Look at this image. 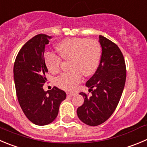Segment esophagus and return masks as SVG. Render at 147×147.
Here are the masks:
<instances>
[{"label": "esophagus", "mask_w": 147, "mask_h": 147, "mask_svg": "<svg viewBox=\"0 0 147 147\" xmlns=\"http://www.w3.org/2000/svg\"><path fill=\"white\" fill-rule=\"evenodd\" d=\"M66 94H67V97H73V96H74V95H75L74 92H68Z\"/></svg>", "instance_id": "34e87169"}]
</instances>
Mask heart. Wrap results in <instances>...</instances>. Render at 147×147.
<instances>
[{
    "label": "heart",
    "mask_w": 147,
    "mask_h": 147,
    "mask_svg": "<svg viewBox=\"0 0 147 147\" xmlns=\"http://www.w3.org/2000/svg\"><path fill=\"white\" fill-rule=\"evenodd\" d=\"M61 58L69 60V71L58 76L55 84L65 90H73L82 82L83 74L89 76L95 72L100 63L101 48L97 41L84 38H68L60 42L56 47ZM56 54L47 52L45 63L53 74L61 68L62 59Z\"/></svg>",
    "instance_id": "obj_1"
}]
</instances>
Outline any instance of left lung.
Wrapping results in <instances>:
<instances>
[{"label": "left lung", "instance_id": "left-lung-1", "mask_svg": "<svg viewBox=\"0 0 147 147\" xmlns=\"http://www.w3.org/2000/svg\"><path fill=\"white\" fill-rule=\"evenodd\" d=\"M99 38L102 47L100 65L86 83L91 95L81 92L84 102L77 109L79 119L91 126L103 123L114 113L126 79L125 61L119 47L103 36Z\"/></svg>", "mask_w": 147, "mask_h": 147}]
</instances>
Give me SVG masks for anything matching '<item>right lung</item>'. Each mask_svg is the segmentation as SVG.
<instances>
[{
  "label": "right lung",
  "mask_w": 147,
  "mask_h": 147,
  "mask_svg": "<svg viewBox=\"0 0 147 147\" xmlns=\"http://www.w3.org/2000/svg\"><path fill=\"white\" fill-rule=\"evenodd\" d=\"M50 36L39 34L26 42L19 50L13 66V78L18 101L26 118L37 125H45L56 118L64 91L54 86L45 92L47 79L44 58Z\"/></svg>",
  "instance_id": "add662e5"
}]
</instances>
